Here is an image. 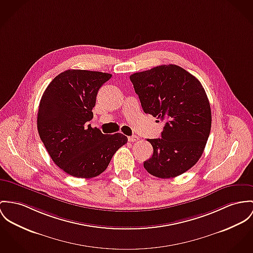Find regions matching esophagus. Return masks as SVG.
Returning <instances> with one entry per match:
<instances>
[{
	"instance_id": "34e87169",
	"label": "esophagus",
	"mask_w": 253,
	"mask_h": 253,
	"mask_svg": "<svg viewBox=\"0 0 253 253\" xmlns=\"http://www.w3.org/2000/svg\"><path fill=\"white\" fill-rule=\"evenodd\" d=\"M138 139H139V137L137 136H128V140H129L130 142H136Z\"/></svg>"
}]
</instances>
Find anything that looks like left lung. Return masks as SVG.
Instances as JSON below:
<instances>
[{"mask_svg":"<svg viewBox=\"0 0 253 253\" xmlns=\"http://www.w3.org/2000/svg\"><path fill=\"white\" fill-rule=\"evenodd\" d=\"M130 80L143 112L166 120L162 137L147 139L153 155L144 169L163 179L186 172L200 159L211 131V107L202 84L175 64L134 73Z\"/></svg>","mask_w":253,"mask_h":253,"instance_id":"1","label":"left lung"}]
</instances>
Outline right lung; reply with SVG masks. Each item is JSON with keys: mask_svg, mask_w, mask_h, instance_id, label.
<instances>
[{"mask_svg": "<svg viewBox=\"0 0 253 253\" xmlns=\"http://www.w3.org/2000/svg\"><path fill=\"white\" fill-rule=\"evenodd\" d=\"M109 73L70 69L45 89L38 114L39 136L53 162L67 174L92 178L108 168L113 156L127 143V136L105 135L87 124L99 88Z\"/></svg>", "mask_w": 253, "mask_h": 253, "instance_id": "obj_1", "label": "right lung"}]
</instances>
